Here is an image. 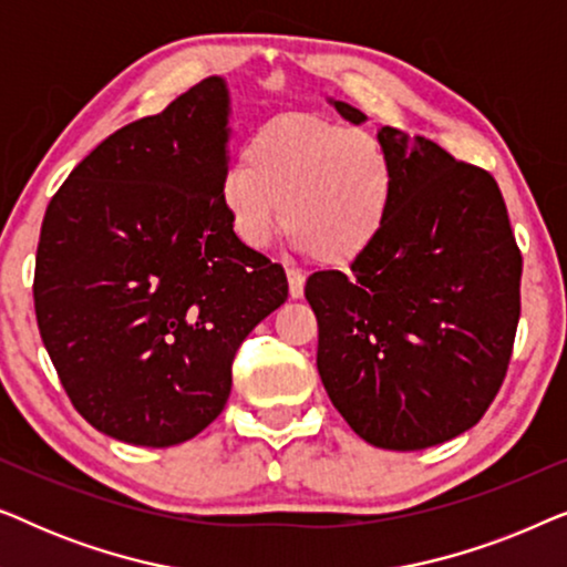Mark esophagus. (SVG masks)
<instances>
[{"label": "esophagus", "mask_w": 567, "mask_h": 567, "mask_svg": "<svg viewBox=\"0 0 567 567\" xmlns=\"http://www.w3.org/2000/svg\"><path fill=\"white\" fill-rule=\"evenodd\" d=\"M286 278H289V293H291V299H301V297H305V281H307V276L301 274L299 268H286Z\"/></svg>", "instance_id": "obj_1"}]
</instances>
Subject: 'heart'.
<instances>
[{"label":"heart","instance_id":"b5f03b06","mask_svg":"<svg viewBox=\"0 0 567 567\" xmlns=\"http://www.w3.org/2000/svg\"><path fill=\"white\" fill-rule=\"evenodd\" d=\"M398 169L379 138L312 113H281L255 131L221 181L235 235L266 247L286 221L299 247L343 266L382 237Z\"/></svg>","mask_w":567,"mask_h":567}]
</instances>
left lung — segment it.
<instances>
[{
  "label": "left lung",
  "instance_id": "1",
  "mask_svg": "<svg viewBox=\"0 0 567 567\" xmlns=\"http://www.w3.org/2000/svg\"><path fill=\"white\" fill-rule=\"evenodd\" d=\"M377 138L398 169L390 221L351 274H312L305 297L332 405L371 446L415 452L472 429L498 394L522 315V250L487 169L392 126Z\"/></svg>",
  "mask_w": 567,
  "mask_h": 567
}]
</instances>
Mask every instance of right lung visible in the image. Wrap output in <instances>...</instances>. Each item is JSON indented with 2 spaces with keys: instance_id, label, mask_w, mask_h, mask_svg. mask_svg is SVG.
Masks as SVG:
<instances>
[{
  "instance_id": "1",
  "label": "right lung",
  "mask_w": 567,
  "mask_h": 567,
  "mask_svg": "<svg viewBox=\"0 0 567 567\" xmlns=\"http://www.w3.org/2000/svg\"><path fill=\"white\" fill-rule=\"evenodd\" d=\"M227 121V84L208 76L97 144L45 208L38 330L76 413L126 444L204 431L237 348L289 297L284 268L231 229Z\"/></svg>"
}]
</instances>
